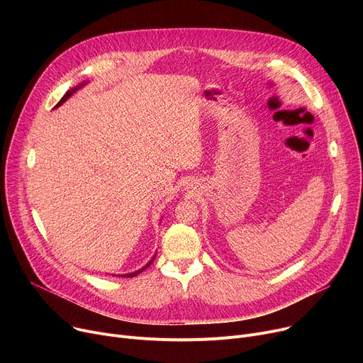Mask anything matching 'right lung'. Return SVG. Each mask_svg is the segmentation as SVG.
I'll list each match as a JSON object with an SVG mask.
<instances>
[{"label":"right lung","mask_w":363,"mask_h":363,"mask_svg":"<svg viewBox=\"0 0 363 363\" xmlns=\"http://www.w3.org/2000/svg\"><path fill=\"white\" fill-rule=\"evenodd\" d=\"M82 85H84V84H82ZM82 85H79V86H76V88H73V89L67 91V92H66V94L63 95V99H62V100H60L59 103H57V106H55V107H59V106H62V104H63V103H65V101H66V100H67V99L70 97V95H72V94H73V92H74L76 89H79V88H81ZM152 260H155V257H152V259H151V260H150V262H148V263H147V264L144 266V268H143V269H140V271H137V272H132V274H126V275H123V277H126V278H132V277H135V275L141 274V272H143V271H144L145 268H148V266L151 264V262H152Z\"/></svg>","instance_id":"1"}]
</instances>
